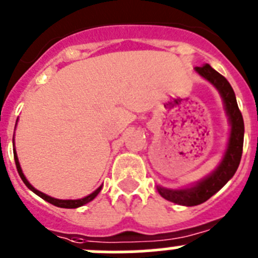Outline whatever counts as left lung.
<instances>
[{"label": "left lung", "mask_w": 258, "mask_h": 258, "mask_svg": "<svg viewBox=\"0 0 258 258\" xmlns=\"http://www.w3.org/2000/svg\"><path fill=\"white\" fill-rule=\"evenodd\" d=\"M195 71L201 78L209 81L220 94L224 103V109H225L228 121H229L230 132L223 158L218 167L210 174L191 186L184 187V188L173 189L156 186L160 196L164 197L168 201L182 206H196L208 201L211 196H214L216 192L220 191L228 183V180L232 179L240 163L243 139H244V123H243L242 113L238 108L234 90L228 83L227 79L218 71H215L210 64L195 67Z\"/></svg>", "instance_id": "8db88e82"}]
</instances>
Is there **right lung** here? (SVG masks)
I'll return each mask as SVG.
<instances>
[{"label": "right lung", "mask_w": 258, "mask_h": 258, "mask_svg": "<svg viewBox=\"0 0 258 258\" xmlns=\"http://www.w3.org/2000/svg\"><path fill=\"white\" fill-rule=\"evenodd\" d=\"M13 144H14V145H15V140H14V139H13ZM14 158H15V164H16V168H18L19 174H20L21 179H23V182H24V183H25V186L28 187V188L30 189V191L34 192L35 195H38V196L42 197L43 200H45V201L49 202V204H52V205L57 206V208H63V209H78V208H80V206H84V205H85V204H88V202L93 201V200L95 199V197L98 196V195H99V192L102 191V188H103V184H102V186L98 187V188H96L95 191L93 192V194L88 195V196L83 197V199H79V200H59V199H54V197H50V196H48V195L43 194V192L38 191L37 188H34V187L31 186L30 183H29V180L26 179V177H25V175H24V173H23V169H21V167H20V163H19V158H18V154H16V150H15V153H14Z\"/></svg>", "instance_id": "right-lung-1"}]
</instances>
